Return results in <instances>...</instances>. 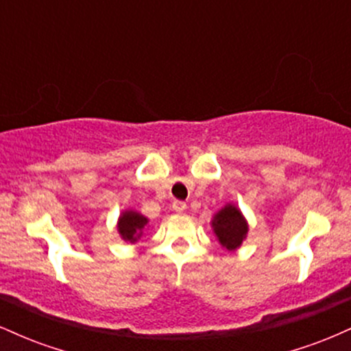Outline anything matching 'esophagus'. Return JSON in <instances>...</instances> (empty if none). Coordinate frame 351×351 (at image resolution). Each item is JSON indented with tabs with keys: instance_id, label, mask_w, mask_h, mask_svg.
I'll return each instance as SVG.
<instances>
[{
	"instance_id": "34e87169",
	"label": "esophagus",
	"mask_w": 351,
	"mask_h": 351,
	"mask_svg": "<svg viewBox=\"0 0 351 351\" xmlns=\"http://www.w3.org/2000/svg\"><path fill=\"white\" fill-rule=\"evenodd\" d=\"M186 209V203L184 201H173V211L183 213Z\"/></svg>"
}]
</instances>
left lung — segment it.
<instances>
[{"label": "left lung", "mask_w": 351, "mask_h": 351, "mask_svg": "<svg viewBox=\"0 0 351 351\" xmlns=\"http://www.w3.org/2000/svg\"><path fill=\"white\" fill-rule=\"evenodd\" d=\"M213 232L216 239L228 251H236L243 245L245 236H247L249 224L241 209L236 204L228 203L213 216L211 221Z\"/></svg>", "instance_id": "left-lung-1"}]
</instances>
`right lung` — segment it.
Returning <instances> with one entry per match:
<instances>
[{
    "instance_id": "1",
    "label": "right lung",
    "mask_w": 351,
    "mask_h": 351,
    "mask_svg": "<svg viewBox=\"0 0 351 351\" xmlns=\"http://www.w3.org/2000/svg\"><path fill=\"white\" fill-rule=\"evenodd\" d=\"M147 224L148 217L140 215L138 211H134V209H125L120 213L119 221H117V229H119V234L125 243L135 244L143 236V229Z\"/></svg>"
}]
</instances>
